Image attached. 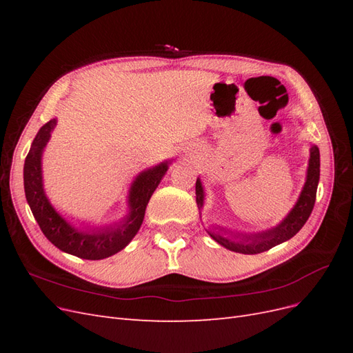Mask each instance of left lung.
<instances>
[{"label":"left lung","mask_w":353,"mask_h":353,"mask_svg":"<svg viewBox=\"0 0 353 353\" xmlns=\"http://www.w3.org/2000/svg\"><path fill=\"white\" fill-rule=\"evenodd\" d=\"M319 181V150L318 147L311 148V159H309V168H307V176L305 187L299 197L296 206L293 210L288 213V216L280 223L279 227L272 230L263 231L259 234H234V239H240L239 241H231L228 239H223L216 234L209 232L213 240H216L223 248H227L232 252H239L244 254H256L272 249L274 245L280 244L288 239H292L296 232H299L305 222L307 221L309 215L314 209L315 197H316V187ZM196 201L197 205H203V188L200 179L196 181Z\"/></svg>","instance_id":"8db88e82"}]
</instances>
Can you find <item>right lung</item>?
Returning <instances> with one entry per match:
<instances>
[{
    "instance_id": "add662e5",
    "label": "right lung",
    "mask_w": 353,
    "mask_h": 353,
    "mask_svg": "<svg viewBox=\"0 0 353 353\" xmlns=\"http://www.w3.org/2000/svg\"><path fill=\"white\" fill-rule=\"evenodd\" d=\"M56 119H51L37 134L25 159L23 181L25 194L32 213L44 236L60 250L82 259L99 261L122 250L140 230L147 203L154 193L160 179L166 174L168 163H162L143 172L135 179L130 193L131 213L123 223L94 231H78L72 228L59 213L51 208L44 194L41 176V154L47 145Z\"/></svg>"
}]
</instances>
